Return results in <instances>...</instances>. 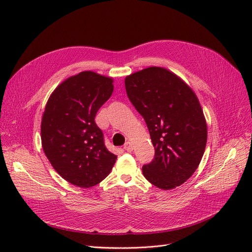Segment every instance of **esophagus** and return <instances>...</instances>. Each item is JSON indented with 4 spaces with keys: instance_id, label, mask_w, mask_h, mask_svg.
Listing matches in <instances>:
<instances>
[{
    "instance_id": "esophagus-1",
    "label": "esophagus",
    "mask_w": 252,
    "mask_h": 252,
    "mask_svg": "<svg viewBox=\"0 0 252 252\" xmlns=\"http://www.w3.org/2000/svg\"><path fill=\"white\" fill-rule=\"evenodd\" d=\"M124 149L128 152H131L133 150V145L130 142H126L124 145Z\"/></svg>"
}]
</instances>
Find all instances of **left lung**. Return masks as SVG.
Instances as JSON below:
<instances>
[{
	"instance_id": "8db88e82",
	"label": "left lung",
	"mask_w": 252,
	"mask_h": 252,
	"mask_svg": "<svg viewBox=\"0 0 252 252\" xmlns=\"http://www.w3.org/2000/svg\"><path fill=\"white\" fill-rule=\"evenodd\" d=\"M129 100L146 122L155 158L143 174L159 189L170 190L194 173L207 143V124L194 91L164 67H148L125 78Z\"/></svg>"
}]
</instances>
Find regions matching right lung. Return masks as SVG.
<instances>
[{
    "instance_id": "right-lung-1",
    "label": "right lung",
    "mask_w": 252,
    "mask_h": 252,
    "mask_svg": "<svg viewBox=\"0 0 252 252\" xmlns=\"http://www.w3.org/2000/svg\"><path fill=\"white\" fill-rule=\"evenodd\" d=\"M112 91L111 77L82 71L59 84L45 106L41 122L44 154L53 169L74 186L98 184L117 161L94 122Z\"/></svg>"
}]
</instances>
